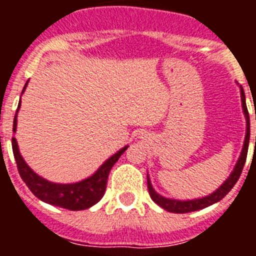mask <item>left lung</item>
<instances>
[{"label":"left lung","instance_id":"left-lung-1","mask_svg":"<svg viewBox=\"0 0 256 256\" xmlns=\"http://www.w3.org/2000/svg\"><path fill=\"white\" fill-rule=\"evenodd\" d=\"M240 92H241V105H242L244 114H245L246 119V134H245V141H244L242 151L240 154V158L237 160L236 165H234V170L230 174V177L222 183L220 187L218 190L210 194V195L205 196V198H194V200H176V198H168L162 196L160 194L154 190L152 184H151V180L148 178V194H150L151 198H152L154 202L159 205L160 208H162L166 212H176V214H183V212H196V210L205 209V208L210 206V205L216 204L218 201H220L222 198L227 195L230 190L234 188V186L236 184V182L238 180L240 176H241V172L244 169V165L246 162V156H248V140H250V119H248V108H246V100H245V92H244L242 87H240Z\"/></svg>","mask_w":256,"mask_h":256}]
</instances>
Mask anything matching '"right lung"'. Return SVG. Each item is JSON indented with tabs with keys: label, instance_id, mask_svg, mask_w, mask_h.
I'll return each instance as SVG.
<instances>
[{
	"label": "right lung",
	"instance_id": "right-lung-1",
	"mask_svg": "<svg viewBox=\"0 0 256 256\" xmlns=\"http://www.w3.org/2000/svg\"><path fill=\"white\" fill-rule=\"evenodd\" d=\"M26 84H28V82L26 83V86L22 88V94H24V91H26ZM20 104H22V100L19 101L16 114H15V118H14V133L16 132V118L18 112H19L20 108ZM11 142H12V152L14 156H15V162H16L20 177L26 182L28 188L33 192V195L40 198V201H44V202L54 205V206L64 208V209L68 210L88 209V208L97 204L102 198L104 194L106 191L108 173H110L115 162H118V159L120 158L122 154L128 148V146H124L118 152L110 156L101 165L100 168L92 174L91 177L76 183H54L38 176L26 164V160L22 159V156L20 155L19 146H18V141L15 137H12V141Z\"/></svg>",
	"mask_w": 256,
	"mask_h": 256
}]
</instances>
